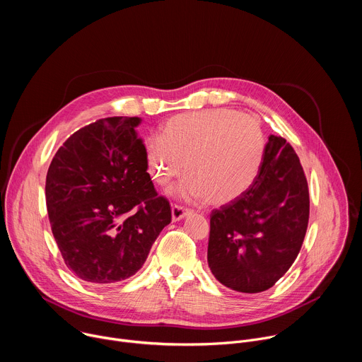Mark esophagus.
Listing matches in <instances>:
<instances>
[{
	"instance_id": "esophagus-1",
	"label": "esophagus",
	"mask_w": 362,
	"mask_h": 362,
	"mask_svg": "<svg viewBox=\"0 0 362 362\" xmlns=\"http://www.w3.org/2000/svg\"><path fill=\"white\" fill-rule=\"evenodd\" d=\"M189 214H190V211L186 209V208H183V206H180V204H173V206H172V219H173L175 222H176V221H180V219H183V218H186Z\"/></svg>"
}]
</instances>
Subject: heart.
<instances>
[{
	"label": "heart",
	"instance_id": "heart-1",
	"mask_svg": "<svg viewBox=\"0 0 362 362\" xmlns=\"http://www.w3.org/2000/svg\"><path fill=\"white\" fill-rule=\"evenodd\" d=\"M144 148L148 173L158 185H169L187 166L173 193L221 206L252 187L262 169L267 139L252 116L209 110L172 117L162 137L147 139Z\"/></svg>",
	"mask_w": 362,
	"mask_h": 362
}]
</instances>
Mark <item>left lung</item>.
<instances>
[{
	"instance_id": "left-lung-1",
	"label": "left lung",
	"mask_w": 362,
	"mask_h": 362,
	"mask_svg": "<svg viewBox=\"0 0 362 362\" xmlns=\"http://www.w3.org/2000/svg\"><path fill=\"white\" fill-rule=\"evenodd\" d=\"M308 219V182L298 154L284 137L271 134L252 187L211 214L212 274L238 292L269 289L296 259Z\"/></svg>"
}]
</instances>
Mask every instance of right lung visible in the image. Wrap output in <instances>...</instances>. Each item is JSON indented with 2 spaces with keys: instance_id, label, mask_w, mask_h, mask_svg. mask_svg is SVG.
Returning a JSON list of instances; mask_svg holds the SVG:
<instances>
[{
  "instance_id": "right-lung-1",
  "label": "right lung",
  "mask_w": 362,
  "mask_h": 362,
  "mask_svg": "<svg viewBox=\"0 0 362 362\" xmlns=\"http://www.w3.org/2000/svg\"><path fill=\"white\" fill-rule=\"evenodd\" d=\"M139 117L100 119L71 134L51 160L47 212L67 268L106 285L134 275L172 221L147 173Z\"/></svg>"
}]
</instances>
